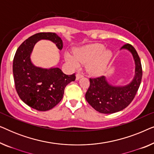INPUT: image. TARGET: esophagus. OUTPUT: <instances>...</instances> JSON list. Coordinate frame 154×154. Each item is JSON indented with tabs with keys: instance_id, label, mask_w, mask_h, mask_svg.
Here are the masks:
<instances>
[{
	"instance_id": "obj_1",
	"label": "esophagus",
	"mask_w": 154,
	"mask_h": 154,
	"mask_svg": "<svg viewBox=\"0 0 154 154\" xmlns=\"http://www.w3.org/2000/svg\"><path fill=\"white\" fill-rule=\"evenodd\" d=\"M82 77H83V75L81 74V73H76V75H75V79L76 80H79Z\"/></svg>"
}]
</instances>
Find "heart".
Instances as JSON below:
<instances>
[{"label": "heart", "mask_w": 154, "mask_h": 154, "mask_svg": "<svg viewBox=\"0 0 154 154\" xmlns=\"http://www.w3.org/2000/svg\"><path fill=\"white\" fill-rule=\"evenodd\" d=\"M113 57V52L105 49L101 43L90 44L78 48L75 54L66 52L64 54L65 60L73 69L79 68L81 64H88L87 69L90 73L97 75L106 69Z\"/></svg>", "instance_id": "obj_1"}]
</instances>
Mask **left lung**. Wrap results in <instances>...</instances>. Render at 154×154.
Segmentation results:
<instances>
[{"mask_svg": "<svg viewBox=\"0 0 154 154\" xmlns=\"http://www.w3.org/2000/svg\"><path fill=\"white\" fill-rule=\"evenodd\" d=\"M121 50H127L133 57L135 70L133 79L130 83L123 86L111 85L106 78L101 76L90 79V87L85 94L87 102L97 111L110 114L126 108L135 96L142 78L141 61L136 50L130 44H125Z\"/></svg>", "mask_w": 154, "mask_h": 154, "instance_id": "1", "label": "left lung"}]
</instances>
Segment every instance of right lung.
Masks as SVG:
<instances>
[{"mask_svg":"<svg viewBox=\"0 0 154 154\" xmlns=\"http://www.w3.org/2000/svg\"><path fill=\"white\" fill-rule=\"evenodd\" d=\"M48 40L59 50L63 48L62 40L55 33H38L21 44L13 60L14 81L19 97L25 104L35 110L51 109L62 100L65 87L74 81L75 73L66 75L57 67L43 69L35 66L31 54L37 42Z\"/></svg>","mask_w":154,"mask_h":154,"instance_id":"1","label":"right lung"}]
</instances>
